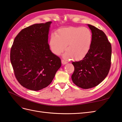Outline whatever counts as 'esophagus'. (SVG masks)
<instances>
[{"mask_svg":"<svg viewBox=\"0 0 122 122\" xmlns=\"http://www.w3.org/2000/svg\"><path fill=\"white\" fill-rule=\"evenodd\" d=\"M61 63H62V64H63V65H65L66 64H67L68 62L63 60V59H62V60H61Z\"/></svg>","mask_w":122,"mask_h":122,"instance_id":"obj_1","label":"esophagus"}]
</instances>
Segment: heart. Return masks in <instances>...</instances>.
I'll use <instances>...</instances> for the list:
<instances>
[{
	"label": "heart",
	"mask_w": 122,
	"mask_h": 122,
	"mask_svg": "<svg viewBox=\"0 0 122 122\" xmlns=\"http://www.w3.org/2000/svg\"><path fill=\"white\" fill-rule=\"evenodd\" d=\"M93 35L89 28L85 27H69L61 28L55 35H51L49 46L56 55H64L66 58L79 61L87 55L92 43Z\"/></svg>",
	"instance_id": "1"
}]
</instances>
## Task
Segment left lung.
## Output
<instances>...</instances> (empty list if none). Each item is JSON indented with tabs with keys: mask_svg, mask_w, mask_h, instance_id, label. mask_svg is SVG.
Instances as JSON below:
<instances>
[{
	"mask_svg": "<svg viewBox=\"0 0 122 122\" xmlns=\"http://www.w3.org/2000/svg\"><path fill=\"white\" fill-rule=\"evenodd\" d=\"M93 35L92 43L87 55L82 60L72 62L73 83L79 87L88 89L100 84L110 71L112 46L104 32L88 25Z\"/></svg>",
	"mask_w": 122,
	"mask_h": 122,
	"instance_id": "1",
	"label": "left lung"
}]
</instances>
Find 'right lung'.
<instances>
[{"label":"right lung","mask_w":122,"mask_h":122,"mask_svg":"<svg viewBox=\"0 0 122 122\" xmlns=\"http://www.w3.org/2000/svg\"><path fill=\"white\" fill-rule=\"evenodd\" d=\"M51 21L22 29L14 41L10 61L17 80L24 87L39 91L50 84L61 66V59L49 49Z\"/></svg>","instance_id":"1"}]
</instances>
